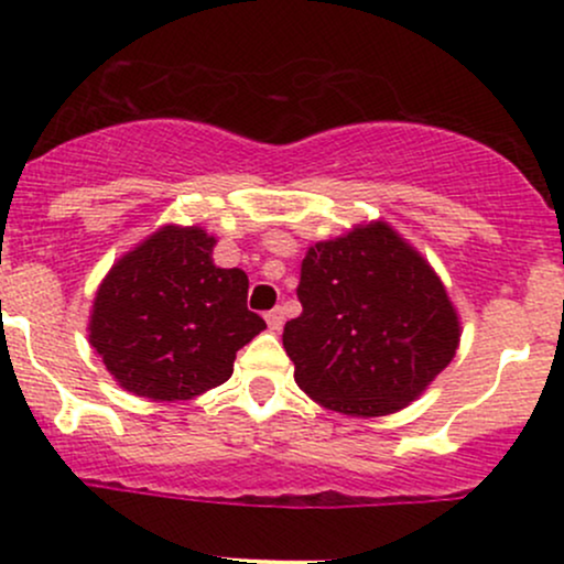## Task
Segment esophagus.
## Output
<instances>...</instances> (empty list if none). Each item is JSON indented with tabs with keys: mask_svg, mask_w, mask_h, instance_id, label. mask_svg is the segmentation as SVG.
I'll return each mask as SVG.
<instances>
[{
	"mask_svg": "<svg viewBox=\"0 0 564 564\" xmlns=\"http://www.w3.org/2000/svg\"><path fill=\"white\" fill-rule=\"evenodd\" d=\"M264 321H268L270 332H281V328H283V310L273 307L268 315H264Z\"/></svg>",
	"mask_w": 564,
	"mask_h": 564,
	"instance_id": "1",
	"label": "esophagus"
}]
</instances>
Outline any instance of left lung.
<instances>
[{
	"label": "left lung",
	"mask_w": 564,
	"mask_h": 564,
	"mask_svg": "<svg viewBox=\"0 0 564 564\" xmlns=\"http://www.w3.org/2000/svg\"><path fill=\"white\" fill-rule=\"evenodd\" d=\"M296 296L302 315L283 328L296 384L347 416L405 408L462 339L443 281L387 223L310 246Z\"/></svg>",
	"instance_id": "obj_1"
}]
</instances>
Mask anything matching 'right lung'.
I'll return each instance as SVG.
<instances>
[{
    "mask_svg": "<svg viewBox=\"0 0 564 564\" xmlns=\"http://www.w3.org/2000/svg\"><path fill=\"white\" fill-rule=\"evenodd\" d=\"M206 230L164 228L127 251L97 289L89 345L140 398L191 400L230 379L232 360L262 332L246 307L249 278L217 268Z\"/></svg>",
    "mask_w": 564,
    "mask_h": 564,
    "instance_id": "1",
    "label": "right lung"
}]
</instances>
